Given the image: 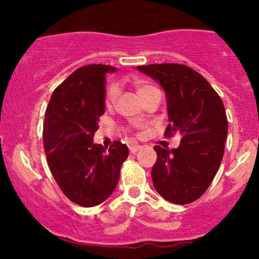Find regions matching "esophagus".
Returning a JSON list of instances; mask_svg holds the SVG:
<instances>
[{
  "label": "esophagus",
  "mask_w": 259,
  "mask_h": 259,
  "mask_svg": "<svg viewBox=\"0 0 259 259\" xmlns=\"http://www.w3.org/2000/svg\"><path fill=\"white\" fill-rule=\"evenodd\" d=\"M140 149H142V146H140V145H130L129 146L130 153H137V151L140 150Z\"/></svg>",
  "instance_id": "34e87169"
}]
</instances>
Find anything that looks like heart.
I'll return each instance as SVG.
<instances>
[{
	"mask_svg": "<svg viewBox=\"0 0 259 259\" xmlns=\"http://www.w3.org/2000/svg\"><path fill=\"white\" fill-rule=\"evenodd\" d=\"M153 88V86L150 85H145V83H139V85L137 86V91L139 95H142L144 91L148 90V89ZM116 96H117V86L116 85H111L110 88L108 89V91H106V98H105V101L108 105H110V104H113L115 100H116Z\"/></svg>",
	"mask_w": 259,
	"mask_h": 259,
	"instance_id": "b5f03b06",
	"label": "heart"
}]
</instances>
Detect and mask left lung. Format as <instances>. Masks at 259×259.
<instances>
[{"mask_svg": "<svg viewBox=\"0 0 259 259\" xmlns=\"http://www.w3.org/2000/svg\"><path fill=\"white\" fill-rule=\"evenodd\" d=\"M165 91L169 125L165 135L182 137L177 149L155 145L151 179L156 192L174 204H188L203 195L215 177L228 134L226 109L210 83L179 64L137 66Z\"/></svg>", "mask_w": 259, "mask_h": 259, "instance_id": "obj_1", "label": "left lung"}]
</instances>
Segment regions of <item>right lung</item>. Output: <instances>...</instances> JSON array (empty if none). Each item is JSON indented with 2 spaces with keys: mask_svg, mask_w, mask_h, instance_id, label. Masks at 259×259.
Returning a JSON list of instances; mask_svg holds the SVG:
<instances>
[{
  "mask_svg": "<svg viewBox=\"0 0 259 259\" xmlns=\"http://www.w3.org/2000/svg\"><path fill=\"white\" fill-rule=\"evenodd\" d=\"M116 67L86 65L55 89L44 124L49 168L64 194L81 207H95L113 194L129 149L115 142L106 151L94 143L105 111L106 74Z\"/></svg>",
  "mask_w": 259,
  "mask_h": 259,
  "instance_id": "add662e5",
  "label": "right lung"
}]
</instances>
